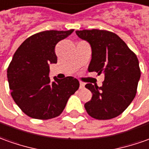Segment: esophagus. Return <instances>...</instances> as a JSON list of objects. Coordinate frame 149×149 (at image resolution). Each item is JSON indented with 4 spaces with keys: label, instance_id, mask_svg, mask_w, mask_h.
I'll list each match as a JSON object with an SVG mask.
<instances>
[{
    "label": "esophagus",
    "instance_id": "esophagus-1",
    "mask_svg": "<svg viewBox=\"0 0 149 149\" xmlns=\"http://www.w3.org/2000/svg\"><path fill=\"white\" fill-rule=\"evenodd\" d=\"M84 86H85L84 84V83H82V82H80V84H79V88H80V89H84Z\"/></svg>",
    "mask_w": 149,
    "mask_h": 149
}]
</instances>
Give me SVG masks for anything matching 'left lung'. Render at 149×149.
Wrapping results in <instances>:
<instances>
[{
	"instance_id": "left-lung-1",
	"label": "left lung",
	"mask_w": 149,
	"mask_h": 149,
	"mask_svg": "<svg viewBox=\"0 0 149 149\" xmlns=\"http://www.w3.org/2000/svg\"><path fill=\"white\" fill-rule=\"evenodd\" d=\"M77 36L92 47L89 72L104 74L103 85L87 84L92 97L84 104L93 118L108 120L120 115L134 100L140 78L135 53L113 32L105 30L76 31Z\"/></svg>"
}]
</instances>
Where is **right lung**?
<instances>
[{"label":"right lung","mask_w":149,"mask_h":149,"mask_svg":"<svg viewBox=\"0 0 149 149\" xmlns=\"http://www.w3.org/2000/svg\"><path fill=\"white\" fill-rule=\"evenodd\" d=\"M69 31L49 30L31 36L14 53L7 70L10 94L25 114L32 118H54L64 110L70 96L79 88L74 77L52 82L50 63H57L55 46L69 36Z\"/></svg>","instance_id":"1"}]
</instances>
